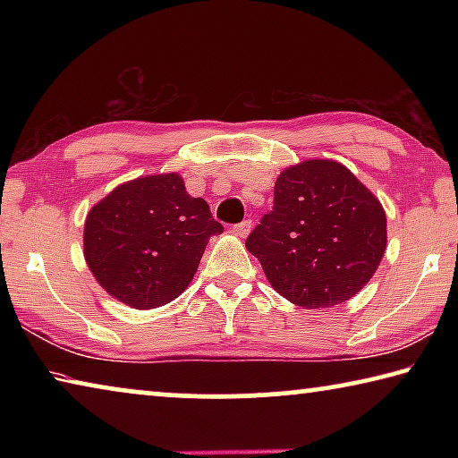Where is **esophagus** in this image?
Masks as SVG:
<instances>
[{"label":"esophagus","instance_id":"esophagus-1","mask_svg":"<svg viewBox=\"0 0 458 458\" xmlns=\"http://www.w3.org/2000/svg\"><path fill=\"white\" fill-rule=\"evenodd\" d=\"M250 230H252V222L250 220L240 222V224H236L234 228H232V232H234V234L240 236V238H246L248 234H250Z\"/></svg>","mask_w":458,"mask_h":458}]
</instances>
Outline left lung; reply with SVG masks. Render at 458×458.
Masks as SVG:
<instances>
[{"label": "left lung", "instance_id": "left-lung-1", "mask_svg": "<svg viewBox=\"0 0 458 458\" xmlns=\"http://www.w3.org/2000/svg\"><path fill=\"white\" fill-rule=\"evenodd\" d=\"M386 244L379 199L333 159H305L283 169L273 212L246 240L270 286L305 309L355 297L374 276Z\"/></svg>", "mask_w": 458, "mask_h": 458}]
</instances>
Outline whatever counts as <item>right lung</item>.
<instances>
[{
  "label": "right lung",
  "instance_id": "1",
  "mask_svg": "<svg viewBox=\"0 0 458 458\" xmlns=\"http://www.w3.org/2000/svg\"><path fill=\"white\" fill-rule=\"evenodd\" d=\"M224 226L180 174L141 175L97 201L84 220V260L97 283L131 309L180 297L210 236Z\"/></svg>",
  "mask_w": 458,
  "mask_h": 458
}]
</instances>
